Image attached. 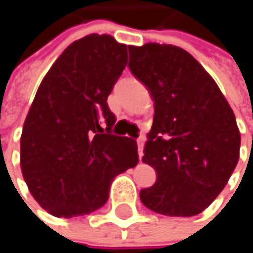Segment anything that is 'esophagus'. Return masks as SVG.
<instances>
[{"label":"esophagus","instance_id":"34e87169","mask_svg":"<svg viewBox=\"0 0 253 253\" xmlns=\"http://www.w3.org/2000/svg\"><path fill=\"white\" fill-rule=\"evenodd\" d=\"M143 143H145V139H143V137H139V139H137V152H139V158L143 157Z\"/></svg>","mask_w":253,"mask_h":253}]
</instances>
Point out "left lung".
<instances>
[{
	"mask_svg": "<svg viewBox=\"0 0 253 253\" xmlns=\"http://www.w3.org/2000/svg\"><path fill=\"white\" fill-rule=\"evenodd\" d=\"M128 69L154 98V123L142 161L157 171L142 204L163 215L202 212L239 161L240 133L220 87L184 49L167 43L128 46Z\"/></svg>",
	"mask_w": 253,
	"mask_h": 253,
	"instance_id": "left-lung-1",
	"label": "left lung"
}]
</instances>
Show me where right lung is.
I'll list each match as a JSON object with an SVG mask.
<instances>
[{
	"label": "right lung",
	"mask_w": 253,
	"mask_h": 253,
	"mask_svg": "<svg viewBox=\"0 0 253 253\" xmlns=\"http://www.w3.org/2000/svg\"><path fill=\"white\" fill-rule=\"evenodd\" d=\"M126 64V45L87 35L64 49L36 92L20 166L32 196L54 217L99 210L114 177L139 161L136 140L111 134L116 116L107 104Z\"/></svg>",
	"instance_id": "add662e5"
}]
</instances>
